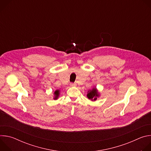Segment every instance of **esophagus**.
I'll return each mask as SVG.
<instances>
[{"label":"esophagus","mask_w":151,"mask_h":151,"mask_svg":"<svg viewBox=\"0 0 151 151\" xmlns=\"http://www.w3.org/2000/svg\"><path fill=\"white\" fill-rule=\"evenodd\" d=\"M70 85L71 86V87H76V84L75 83H70Z\"/></svg>","instance_id":"1"}]
</instances>
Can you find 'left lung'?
Returning <instances> with one entry per match:
<instances>
[{
	"label": "left lung",
	"mask_w": 151,
	"mask_h": 151,
	"mask_svg": "<svg viewBox=\"0 0 151 151\" xmlns=\"http://www.w3.org/2000/svg\"><path fill=\"white\" fill-rule=\"evenodd\" d=\"M87 96L88 98V99L93 101H96L97 98H99L100 96V94L97 88L96 87H94L92 88V90H90L88 91Z\"/></svg>",
	"instance_id": "8db88e82"
}]
</instances>
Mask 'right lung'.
<instances>
[{"instance_id": "add662e5", "label": "right lung", "mask_w": 151, "mask_h": 151, "mask_svg": "<svg viewBox=\"0 0 151 151\" xmlns=\"http://www.w3.org/2000/svg\"><path fill=\"white\" fill-rule=\"evenodd\" d=\"M60 94V91L59 90H57L54 93V100H57Z\"/></svg>"}]
</instances>
